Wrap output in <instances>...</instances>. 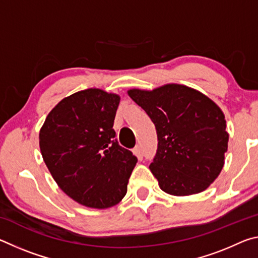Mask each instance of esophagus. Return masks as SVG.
<instances>
[{
    "label": "esophagus",
    "mask_w": 258,
    "mask_h": 258,
    "mask_svg": "<svg viewBox=\"0 0 258 258\" xmlns=\"http://www.w3.org/2000/svg\"><path fill=\"white\" fill-rule=\"evenodd\" d=\"M133 152H134V155H137L138 156V158L139 159H142V157H143V152H142V148H141V146H135V148L133 149Z\"/></svg>",
    "instance_id": "obj_1"
}]
</instances>
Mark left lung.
<instances>
[{
    "instance_id": "1",
    "label": "left lung",
    "mask_w": 258,
    "mask_h": 258,
    "mask_svg": "<svg viewBox=\"0 0 258 258\" xmlns=\"http://www.w3.org/2000/svg\"><path fill=\"white\" fill-rule=\"evenodd\" d=\"M127 93L156 126L158 148L149 168L160 189L172 196L206 190L220 175L228 150L229 134L220 107L180 84Z\"/></svg>"
}]
</instances>
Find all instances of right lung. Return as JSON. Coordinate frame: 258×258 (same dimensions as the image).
Returning a JSON list of instances; mask_svg holds the SVG:
<instances>
[{"instance_id": "add662e5", "label": "right lung", "mask_w": 258, "mask_h": 258, "mask_svg": "<svg viewBox=\"0 0 258 258\" xmlns=\"http://www.w3.org/2000/svg\"><path fill=\"white\" fill-rule=\"evenodd\" d=\"M120 98L87 89L64 98L40 131V149L52 177L83 206H115L127 191L138 158L120 147L113 120Z\"/></svg>"}]
</instances>
